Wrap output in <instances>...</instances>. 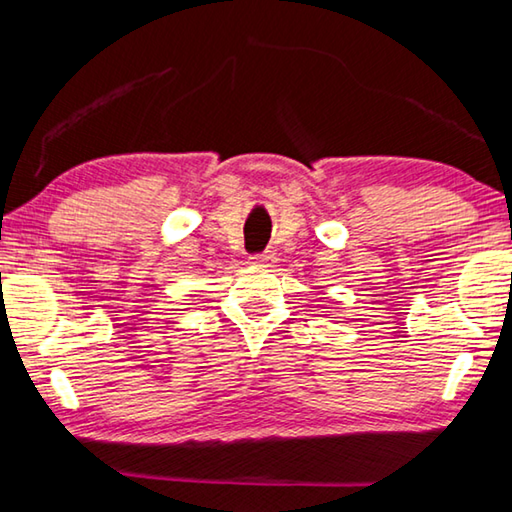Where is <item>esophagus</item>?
Listing matches in <instances>:
<instances>
[{"mask_svg": "<svg viewBox=\"0 0 512 512\" xmlns=\"http://www.w3.org/2000/svg\"><path fill=\"white\" fill-rule=\"evenodd\" d=\"M275 259H277L275 253H271V250H266V253L253 257V264H257V266H273Z\"/></svg>", "mask_w": 512, "mask_h": 512, "instance_id": "obj_1", "label": "esophagus"}]
</instances>
